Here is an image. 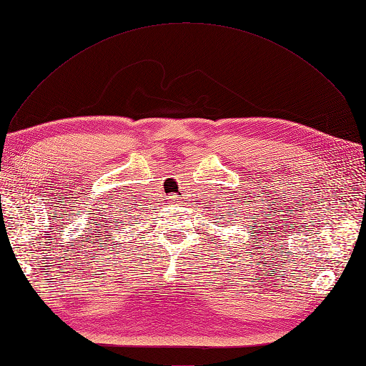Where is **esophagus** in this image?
<instances>
[{
    "instance_id": "obj_1",
    "label": "esophagus",
    "mask_w": 366,
    "mask_h": 366,
    "mask_svg": "<svg viewBox=\"0 0 366 366\" xmlns=\"http://www.w3.org/2000/svg\"><path fill=\"white\" fill-rule=\"evenodd\" d=\"M168 199H170V202H172V204H179V202H181V196H179V194H174V193H172L170 196H168Z\"/></svg>"
}]
</instances>
